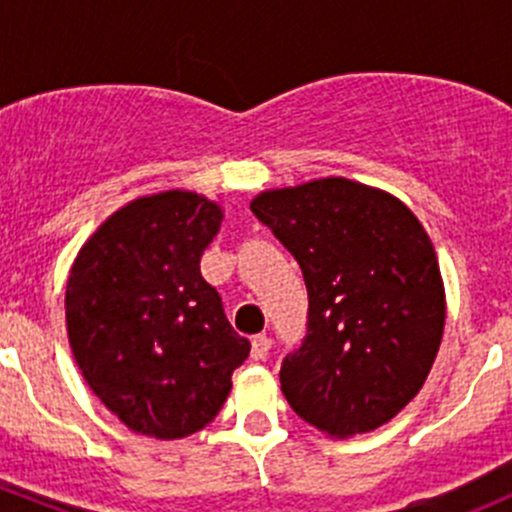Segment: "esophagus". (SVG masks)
I'll return each mask as SVG.
<instances>
[{
	"label": "esophagus",
	"mask_w": 512,
	"mask_h": 512,
	"mask_svg": "<svg viewBox=\"0 0 512 512\" xmlns=\"http://www.w3.org/2000/svg\"><path fill=\"white\" fill-rule=\"evenodd\" d=\"M270 347H272V339L267 337V334H257V337H252V359L255 361H262L267 359V354H270Z\"/></svg>",
	"instance_id": "34e87169"
}]
</instances>
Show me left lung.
<instances>
[{
    "label": "left lung",
    "mask_w": 512,
    "mask_h": 512,
    "mask_svg": "<svg viewBox=\"0 0 512 512\" xmlns=\"http://www.w3.org/2000/svg\"><path fill=\"white\" fill-rule=\"evenodd\" d=\"M250 208L307 285V334L280 369L294 414L339 438L391 421L426 381L446 322L426 230L389 193L347 178L267 190Z\"/></svg>",
    "instance_id": "obj_1"
}]
</instances>
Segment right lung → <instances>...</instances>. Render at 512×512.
<instances>
[{"label":"right lung","mask_w":512,"mask_h":512,"mask_svg":"<svg viewBox=\"0 0 512 512\" xmlns=\"http://www.w3.org/2000/svg\"><path fill=\"white\" fill-rule=\"evenodd\" d=\"M220 220L218 205L185 190L138 198L98 227L71 267V352L131 431L165 441L200 431L250 354L200 275Z\"/></svg>","instance_id":"add662e5"}]
</instances>
